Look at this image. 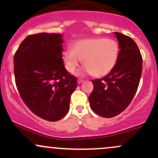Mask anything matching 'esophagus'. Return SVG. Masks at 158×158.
Masks as SVG:
<instances>
[{"label": "esophagus", "mask_w": 158, "mask_h": 158, "mask_svg": "<svg viewBox=\"0 0 158 158\" xmlns=\"http://www.w3.org/2000/svg\"><path fill=\"white\" fill-rule=\"evenodd\" d=\"M83 81H84V80H83V79H79L77 80V83L78 84H81V83H82Z\"/></svg>", "instance_id": "esophagus-1"}]
</instances>
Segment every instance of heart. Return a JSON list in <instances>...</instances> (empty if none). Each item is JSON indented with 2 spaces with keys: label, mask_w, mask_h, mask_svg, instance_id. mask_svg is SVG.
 <instances>
[{
  "label": "heart",
  "mask_w": 158,
  "mask_h": 158,
  "mask_svg": "<svg viewBox=\"0 0 158 158\" xmlns=\"http://www.w3.org/2000/svg\"><path fill=\"white\" fill-rule=\"evenodd\" d=\"M73 50L63 52L64 67L73 73L83 60L84 73L96 77L106 76L113 70L119 56V45L115 40L104 38H88L77 40L72 45Z\"/></svg>",
  "instance_id": "heart-1"
}]
</instances>
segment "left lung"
<instances>
[{
  "mask_svg": "<svg viewBox=\"0 0 158 158\" xmlns=\"http://www.w3.org/2000/svg\"><path fill=\"white\" fill-rule=\"evenodd\" d=\"M119 42V56L113 70L102 79L92 80L94 90L88 97L91 109L110 118L123 112L135 97L142 74L143 59L134 40L114 32Z\"/></svg>",
  "mask_w": 158,
  "mask_h": 158,
  "instance_id": "1",
  "label": "left lung"
}]
</instances>
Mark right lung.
Wrapping results in <instances>:
<instances>
[{"label":"right lung","mask_w":158,"mask_h":158,"mask_svg":"<svg viewBox=\"0 0 158 158\" xmlns=\"http://www.w3.org/2000/svg\"><path fill=\"white\" fill-rule=\"evenodd\" d=\"M62 34L29 35L14 56V73L20 96L38 117L56 122L70 109L77 78L64 68Z\"/></svg>","instance_id":"right-lung-1"}]
</instances>
